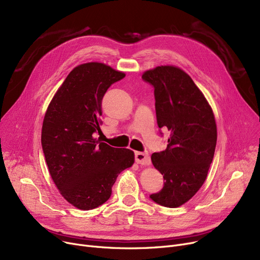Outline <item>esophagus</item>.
I'll list each match as a JSON object with an SVG mask.
<instances>
[{"label":"esophagus","instance_id":"esophagus-1","mask_svg":"<svg viewBox=\"0 0 260 260\" xmlns=\"http://www.w3.org/2000/svg\"><path fill=\"white\" fill-rule=\"evenodd\" d=\"M135 160L138 165H142V166H147L151 163V159H149V156L146 152H136Z\"/></svg>","mask_w":260,"mask_h":260}]
</instances>
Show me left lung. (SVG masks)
Returning <instances> with one entry per match:
<instances>
[{
	"instance_id": "obj_1",
	"label": "left lung",
	"mask_w": 260,
	"mask_h": 260,
	"mask_svg": "<svg viewBox=\"0 0 260 260\" xmlns=\"http://www.w3.org/2000/svg\"><path fill=\"white\" fill-rule=\"evenodd\" d=\"M142 79L154 87L161 136L162 127L171 132L166 151L152 155L165 183L149 198L178 208L198 192L208 176L217 141L214 114L192 78L178 67L158 66Z\"/></svg>"
}]
</instances>
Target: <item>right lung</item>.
I'll use <instances>...</instances> for the list:
<instances>
[{"label": "right lung", "instance_id": "obj_1", "mask_svg": "<svg viewBox=\"0 0 260 260\" xmlns=\"http://www.w3.org/2000/svg\"><path fill=\"white\" fill-rule=\"evenodd\" d=\"M125 75L103 63L75 67L52 98L42 126L43 153L61 195L77 209L100 207L118 175L135 161L134 152L93 139L106 90Z\"/></svg>", "mask_w": 260, "mask_h": 260}]
</instances>
